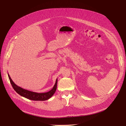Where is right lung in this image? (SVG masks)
<instances>
[{
	"label": "right lung",
	"mask_w": 126,
	"mask_h": 126,
	"mask_svg": "<svg viewBox=\"0 0 126 126\" xmlns=\"http://www.w3.org/2000/svg\"><path fill=\"white\" fill-rule=\"evenodd\" d=\"M8 76L10 82L11 84V86H13L14 90L16 91L17 93L19 94H20L22 97H24L28 99L35 101H45L49 99L56 92L57 89V79L56 80L55 84L52 88V89L50 91H48L47 93H38L33 92V91H31L22 88L20 87L17 86L15 84L14 81L11 79L9 74L8 73Z\"/></svg>",
	"instance_id": "add662e5"
}]
</instances>
